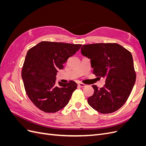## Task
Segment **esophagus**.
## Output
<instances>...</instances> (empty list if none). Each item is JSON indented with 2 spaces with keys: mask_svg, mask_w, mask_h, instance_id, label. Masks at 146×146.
<instances>
[{
  "mask_svg": "<svg viewBox=\"0 0 146 146\" xmlns=\"http://www.w3.org/2000/svg\"><path fill=\"white\" fill-rule=\"evenodd\" d=\"M78 86H80V87H85L86 86V85L85 84H84V83H79L78 84Z\"/></svg>",
  "mask_w": 146,
  "mask_h": 146,
  "instance_id": "obj_1",
  "label": "esophagus"
}]
</instances>
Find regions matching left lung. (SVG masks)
I'll list each match as a JSON object with an SVG mask.
<instances>
[{"label":"left lung","mask_w":146,"mask_h":146,"mask_svg":"<svg viewBox=\"0 0 146 146\" xmlns=\"http://www.w3.org/2000/svg\"><path fill=\"white\" fill-rule=\"evenodd\" d=\"M81 52L91 60L95 76L106 78L100 89L92 85L94 92L88 104L102 114L117 111L129 98L136 81L130 52L117 43H96L83 45Z\"/></svg>","instance_id":"8db88e82"}]
</instances>
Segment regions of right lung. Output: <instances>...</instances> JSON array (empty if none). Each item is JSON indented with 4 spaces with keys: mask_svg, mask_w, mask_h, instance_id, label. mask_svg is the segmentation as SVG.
<instances>
[{
    "mask_svg": "<svg viewBox=\"0 0 146 146\" xmlns=\"http://www.w3.org/2000/svg\"><path fill=\"white\" fill-rule=\"evenodd\" d=\"M82 44L42 41L28 50L21 76L29 98L45 113H55L64 108L76 90L74 81L55 85L58 70Z\"/></svg>",
    "mask_w": 146,
    "mask_h": 146,
    "instance_id": "obj_1",
    "label": "right lung"
}]
</instances>
